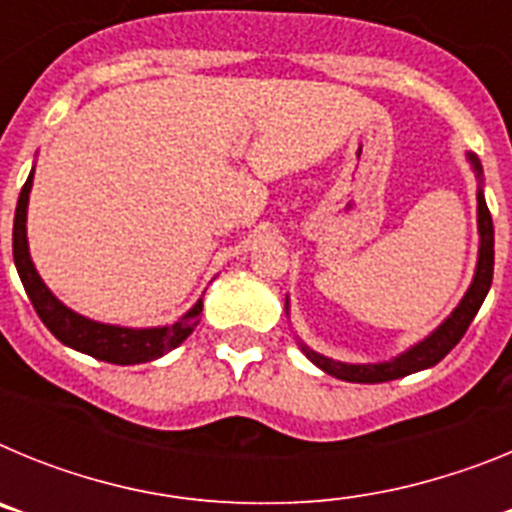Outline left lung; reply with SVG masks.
Returning a JSON list of instances; mask_svg holds the SVG:
<instances>
[{
	"label": "left lung",
	"instance_id": "1",
	"mask_svg": "<svg viewBox=\"0 0 512 512\" xmlns=\"http://www.w3.org/2000/svg\"><path fill=\"white\" fill-rule=\"evenodd\" d=\"M469 161L474 164L477 174H482L477 156H469ZM477 210H479L477 274H474L472 287H469V292L464 295L461 305L451 312V318L446 320L436 333H431L425 341H420L418 346H413L410 351L397 356V359L384 361V364H341V361L325 359V356L315 354V351L302 346L307 359H310L312 364H318L323 372L330 374V377L343 379V382H364V384L390 382V379L408 377V374L420 372V369H428V366L438 364V361L449 354L451 348L464 338L469 323H472L474 315H477L479 307H482V302H485L487 292H490L492 271H495V228H492V217H490V210H487L485 194L482 192H477Z\"/></svg>",
	"mask_w": 512,
	"mask_h": 512
}]
</instances>
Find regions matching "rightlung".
Instances as JSON below:
<instances>
[{"mask_svg":"<svg viewBox=\"0 0 512 512\" xmlns=\"http://www.w3.org/2000/svg\"><path fill=\"white\" fill-rule=\"evenodd\" d=\"M30 187H33V174L27 176V182L22 184L20 200H17L15 228H12V253H15L17 274H20L27 297L33 302L35 312H38V318L45 323V328L51 330L58 341L76 348L81 354H89L99 361H110V364L120 366L146 364V361L158 359V356H164L166 351L176 348L182 341H187L189 333L200 323L202 300L182 320H176L174 325L143 330L94 323V320L81 318L74 310L61 305L51 295V289L45 287L43 279L38 277V271H35L33 261H30V253H27L25 220Z\"/></svg>","mask_w":512,"mask_h":512,"instance_id":"obj_1","label":"right lung"}]
</instances>
